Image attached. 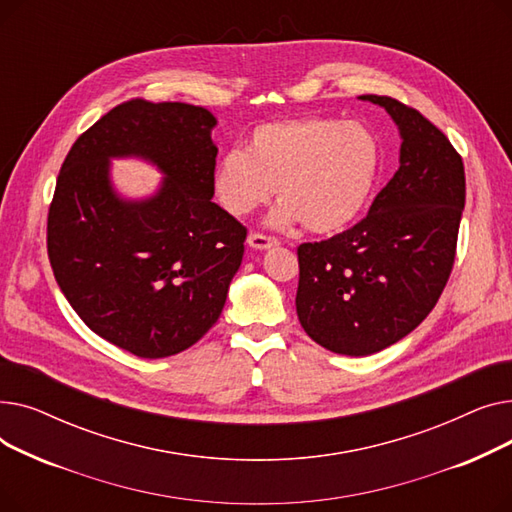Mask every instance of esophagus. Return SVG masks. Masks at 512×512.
I'll return each instance as SVG.
<instances>
[{
  "instance_id": "obj_1",
  "label": "esophagus",
  "mask_w": 512,
  "mask_h": 512,
  "mask_svg": "<svg viewBox=\"0 0 512 512\" xmlns=\"http://www.w3.org/2000/svg\"><path fill=\"white\" fill-rule=\"evenodd\" d=\"M247 242H249V247L255 249V251H267V249H274V247L280 245V242H278L276 238L263 236V234H257V232H251L249 238H247Z\"/></svg>"
}]
</instances>
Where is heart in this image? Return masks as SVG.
Returning <instances> with one entry per match:
<instances>
[{
    "instance_id": "b5f03b06",
    "label": "heart",
    "mask_w": 512,
    "mask_h": 512,
    "mask_svg": "<svg viewBox=\"0 0 512 512\" xmlns=\"http://www.w3.org/2000/svg\"><path fill=\"white\" fill-rule=\"evenodd\" d=\"M382 147L361 122L290 118L259 124L245 151H226L211 170L220 205L245 218L278 193L267 226L305 224L313 234H336L365 209L380 174Z\"/></svg>"
}]
</instances>
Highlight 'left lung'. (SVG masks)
I'll return each mask as SVG.
<instances>
[{"mask_svg": "<svg viewBox=\"0 0 512 512\" xmlns=\"http://www.w3.org/2000/svg\"><path fill=\"white\" fill-rule=\"evenodd\" d=\"M398 170L351 230L299 247L297 315L317 344L367 357L411 334L448 282L465 209V168L444 132L392 97Z\"/></svg>", "mask_w": 512, "mask_h": 512, "instance_id": "1", "label": "left lung"}]
</instances>
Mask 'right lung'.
Returning a JSON list of instances; mask_svg holds the SVG:
<instances>
[{
    "instance_id": "1",
    "label": "right lung",
    "mask_w": 512,
    "mask_h": 512,
    "mask_svg": "<svg viewBox=\"0 0 512 512\" xmlns=\"http://www.w3.org/2000/svg\"><path fill=\"white\" fill-rule=\"evenodd\" d=\"M218 120L205 107L132 99L80 134L47 218L53 276L78 317L141 359L186 351L218 321L247 228L211 201ZM114 158H139L162 180L126 198Z\"/></svg>"
}]
</instances>
